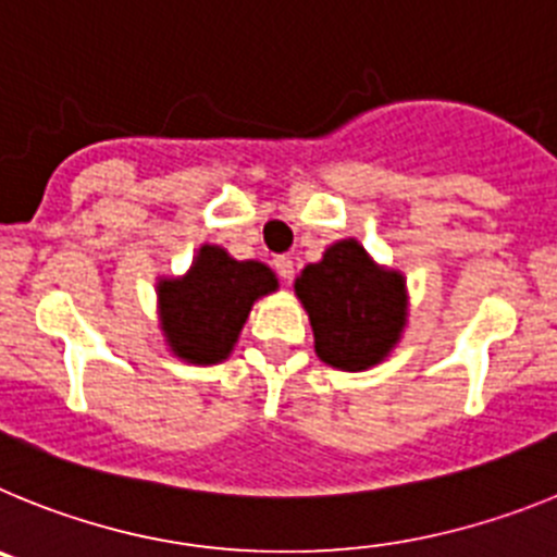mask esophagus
Masks as SVG:
<instances>
[{"mask_svg":"<svg viewBox=\"0 0 557 557\" xmlns=\"http://www.w3.org/2000/svg\"><path fill=\"white\" fill-rule=\"evenodd\" d=\"M273 268H275V273L282 275L284 282H289V278L295 275V264H293V259H289V256H275Z\"/></svg>","mask_w":557,"mask_h":557,"instance_id":"esophagus-1","label":"esophagus"}]
</instances>
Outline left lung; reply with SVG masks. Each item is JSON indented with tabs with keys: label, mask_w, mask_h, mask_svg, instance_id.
<instances>
[{
	"label": "left lung",
	"mask_w": 557,
	"mask_h": 557,
	"mask_svg": "<svg viewBox=\"0 0 557 557\" xmlns=\"http://www.w3.org/2000/svg\"><path fill=\"white\" fill-rule=\"evenodd\" d=\"M314 334V351L339 371H366L393 351L407 326V287L379 268L357 239H339L295 278Z\"/></svg>",
	"instance_id": "8db88e82"
}]
</instances>
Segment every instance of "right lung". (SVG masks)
<instances>
[{"label":"right lung","mask_w":557,"mask_h":557,"mask_svg":"<svg viewBox=\"0 0 557 557\" xmlns=\"http://www.w3.org/2000/svg\"><path fill=\"white\" fill-rule=\"evenodd\" d=\"M278 289V278L262 262H236L220 245H203L181 278H161L159 318L166 346L191 366L223 362L248 321L250 307Z\"/></svg>","instance_id":"1"}]
</instances>
